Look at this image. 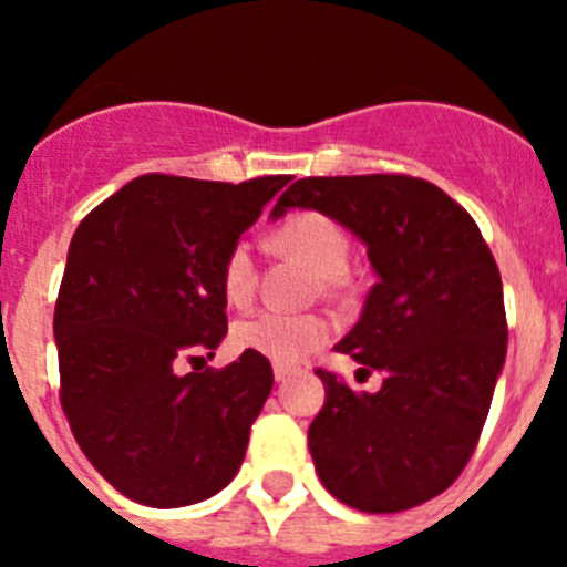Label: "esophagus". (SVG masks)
<instances>
[{"label":"esophagus","mask_w":567,"mask_h":567,"mask_svg":"<svg viewBox=\"0 0 567 567\" xmlns=\"http://www.w3.org/2000/svg\"><path fill=\"white\" fill-rule=\"evenodd\" d=\"M272 374H275V380H278V383H284V380H287L289 374H292V365L275 363V365H272Z\"/></svg>","instance_id":"1"}]
</instances>
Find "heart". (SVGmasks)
<instances>
[{
    "label": "heart",
    "instance_id": "obj_1",
    "mask_svg": "<svg viewBox=\"0 0 567 567\" xmlns=\"http://www.w3.org/2000/svg\"><path fill=\"white\" fill-rule=\"evenodd\" d=\"M278 244L287 252L303 258L323 278H340L349 267L352 247L332 218L320 213H295L278 229ZM258 284L255 249L249 240H238L224 258L221 289L235 307H244ZM329 323L318 315H287L264 309L240 318L233 327V343L240 352H252L280 365H292L327 343Z\"/></svg>",
    "mask_w": 567,
    "mask_h": 567
}]
</instances>
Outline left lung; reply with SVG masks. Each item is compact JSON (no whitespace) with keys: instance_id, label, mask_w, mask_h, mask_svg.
Returning <instances> with one entry per match:
<instances>
[{"instance_id":"1","label":"left lung","mask_w":567,"mask_h":567,"mask_svg":"<svg viewBox=\"0 0 567 567\" xmlns=\"http://www.w3.org/2000/svg\"><path fill=\"white\" fill-rule=\"evenodd\" d=\"M315 209L365 247L378 284L334 349L378 392H354L320 369L327 403L309 425L323 488L369 514L443 494L477 445L503 374V280L477 224L434 184L409 175L300 178L272 207Z\"/></svg>"}]
</instances>
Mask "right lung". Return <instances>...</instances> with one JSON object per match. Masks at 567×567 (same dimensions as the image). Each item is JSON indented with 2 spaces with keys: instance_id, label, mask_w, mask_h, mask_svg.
<instances>
[{
  "instance_id": "right-lung-1",
  "label": "right lung",
  "mask_w": 567,
  "mask_h": 567,
  "mask_svg": "<svg viewBox=\"0 0 567 567\" xmlns=\"http://www.w3.org/2000/svg\"><path fill=\"white\" fill-rule=\"evenodd\" d=\"M287 184L142 175L70 240L53 315L62 405L84 457L133 503H202L244 463L272 392L269 360L178 365L213 360L227 334L224 258Z\"/></svg>"
}]
</instances>
